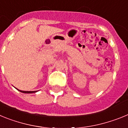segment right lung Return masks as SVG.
<instances>
[{"mask_svg": "<svg viewBox=\"0 0 128 128\" xmlns=\"http://www.w3.org/2000/svg\"><path fill=\"white\" fill-rule=\"evenodd\" d=\"M16 90H18V91H20V92H22V93H24V94H32V93H36L37 91H23V90H20L16 88Z\"/></svg>", "mask_w": 128, "mask_h": 128, "instance_id": "1", "label": "right lung"}]
</instances>
